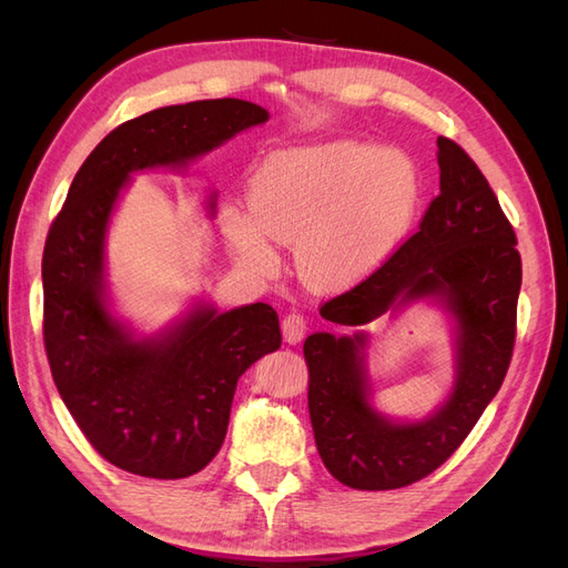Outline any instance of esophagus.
<instances>
[{
  "instance_id": "34e87169",
  "label": "esophagus",
  "mask_w": 568,
  "mask_h": 568,
  "mask_svg": "<svg viewBox=\"0 0 568 568\" xmlns=\"http://www.w3.org/2000/svg\"><path fill=\"white\" fill-rule=\"evenodd\" d=\"M282 332H284V341L291 343V346H296V343H301L307 332V322L298 313H288L282 320Z\"/></svg>"
}]
</instances>
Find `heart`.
I'll return each instance as SVG.
<instances>
[{
  "mask_svg": "<svg viewBox=\"0 0 568 568\" xmlns=\"http://www.w3.org/2000/svg\"><path fill=\"white\" fill-rule=\"evenodd\" d=\"M251 217L222 215L239 261L277 267L267 236L301 244V270L322 286H343L379 267L405 239L419 205V178L398 151L332 142L280 151L253 175Z\"/></svg>",
  "mask_w": 568,
  "mask_h": 568,
  "instance_id": "1",
  "label": "heart"
}]
</instances>
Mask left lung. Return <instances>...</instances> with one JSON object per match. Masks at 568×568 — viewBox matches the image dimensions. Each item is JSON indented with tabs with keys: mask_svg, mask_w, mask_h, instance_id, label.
Returning a JSON list of instances; mask_svg holds the SVG:
<instances>
[{
	"mask_svg": "<svg viewBox=\"0 0 568 568\" xmlns=\"http://www.w3.org/2000/svg\"><path fill=\"white\" fill-rule=\"evenodd\" d=\"M440 194L419 232L320 315L359 326L434 298L455 317V384L434 415L390 422L369 403L367 334L317 332L303 343L307 409L329 474L355 490H393L436 471L500 390L517 336L521 255L507 215L478 165L438 136Z\"/></svg>",
	"mask_w": 568,
	"mask_h": 568,
	"instance_id": "1",
	"label": "left lung"
}]
</instances>
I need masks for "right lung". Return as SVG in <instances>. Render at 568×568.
Instances as JSON below:
<instances>
[{
  "mask_svg": "<svg viewBox=\"0 0 568 568\" xmlns=\"http://www.w3.org/2000/svg\"><path fill=\"white\" fill-rule=\"evenodd\" d=\"M267 118L244 99L132 118L97 144L51 222L42 255L51 376L84 438L118 469L163 480L201 471L225 440L239 376L282 346L267 303L230 313L196 303L161 334L132 336L109 311L104 280L120 189L136 170L184 168Z\"/></svg>",
  "mask_w": 568,
  "mask_h": 568,
  "instance_id": "1",
  "label": "right lung"
}]
</instances>
